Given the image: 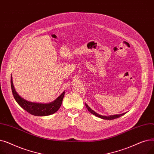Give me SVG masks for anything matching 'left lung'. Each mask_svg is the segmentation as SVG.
I'll use <instances>...</instances> for the list:
<instances>
[{
	"label": "left lung",
	"mask_w": 154,
	"mask_h": 154,
	"mask_svg": "<svg viewBox=\"0 0 154 154\" xmlns=\"http://www.w3.org/2000/svg\"><path fill=\"white\" fill-rule=\"evenodd\" d=\"M85 106L87 109V110L89 111L91 114H92L93 115L95 116L96 117H99L100 119H105V120H113V119H117V118H119L121 116H122L123 115L125 114V113H123V114H117V115H113V116H101V115H99V114H97V113L95 112L94 110H93L92 109H91L89 107V106H88V105L85 103Z\"/></svg>",
	"instance_id": "8db88e82"
}]
</instances>
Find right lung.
I'll return each mask as SVG.
<instances>
[{"label":"right lung","instance_id":"1","mask_svg":"<svg viewBox=\"0 0 154 154\" xmlns=\"http://www.w3.org/2000/svg\"><path fill=\"white\" fill-rule=\"evenodd\" d=\"M11 84L13 96L19 106L29 112V114L35 116H50L57 111L61 106L65 92H63L60 96H59L55 100L51 103H42L37 102H32L23 99L18 93L16 92L12 81L11 75Z\"/></svg>","mask_w":154,"mask_h":154}]
</instances>
